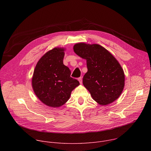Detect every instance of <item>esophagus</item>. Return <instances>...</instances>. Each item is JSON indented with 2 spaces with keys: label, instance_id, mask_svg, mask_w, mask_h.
<instances>
[{
  "label": "esophagus",
  "instance_id": "obj_1",
  "mask_svg": "<svg viewBox=\"0 0 151 151\" xmlns=\"http://www.w3.org/2000/svg\"><path fill=\"white\" fill-rule=\"evenodd\" d=\"M78 81H79V83H80L81 84L82 83V78H81V77L78 78Z\"/></svg>",
  "mask_w": 151,
  "mask_h": 151
}]
</instances>
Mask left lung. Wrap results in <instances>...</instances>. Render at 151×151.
<instances>
[{"mask_svg":"<svg viewBox=\"0 0 151 151\" xmlns=\"http://www.w3.org/2000/svg\"><path fill=\"white\" fill-rule=\"evenodd\" d=\"M74 52L87 60L88 71L83 85L98 104L105 106L117 100L125 85V75L118 60L98 44L81 42L73 46Z\"/></svg>","mask_w":151,"mask_h":151,"instance_id":"left-lung-1","label":"left lung"}]
</instances>
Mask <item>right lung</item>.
<instances>
[{"instance_id":"obj_1","label":"right lung","mask_w":151,"mask_h":151,"mask_svg":"<svg viewBox=\"0 0 151 151\" xmlns=\"http://www.w3.org/2000/svg\"><path fill=\"white\" fill-rule=\"evenodd\" d=\"M65 48L56 47L37 63L32 79L33 91L44 104L59 107L69 99L79 82L70 77V70L63 64Z\"/></svg>"}]
</instances>
